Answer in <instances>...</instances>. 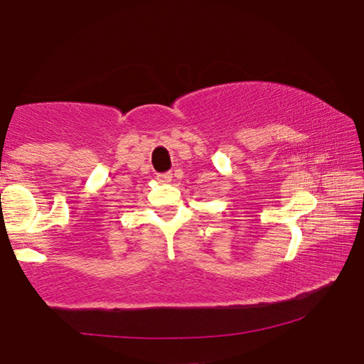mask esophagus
Returning a JSON list of instances; mask_svg holds the SVG:
<instances>
[{
  "mask_svg": "<svg viewBox=\"0 0 364 364\" xmlns=\"http://www.w3.org/2000/svg\"><path fill=\"white\" fill-rule=\"evenodd\" d=\"M171 178H172V173H171V172H161V173H157V181L162 182V183L171 182Z\"/></svg>",
  "mask_w": 364,
  "mask_h": 364,
  "instance_id": "obj_1",
  "label": "esophagus"
}]
</instances>
